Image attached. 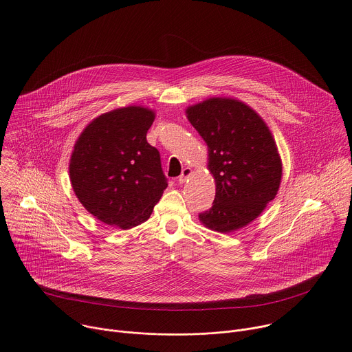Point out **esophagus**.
<instances>
[{
  "label": "esophagus",
  "instance_id": "1",
  "mask_svg": "<svg viewBox=\"0 0 352 352\" xmlns=\"http://www.w3.org/2000/svg\"><path fill=\"white\" fill-rule=\"evenodd\" d=\"M192 173H193V170L190 168V167H185L184 170H182V174L179 175V178H178V181H179V184H184L190 175H192Z\"/></svg>",
  "mask_w": 352,
  "mask_h": 352
}]
</instances>
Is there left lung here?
<instances>
[{"instance_id": "8db88e82", "label": "left lung", "mask_w": 352, "mask_h": 352, "mask_svg": "<svg viewBox=\"0 0 352 352\" xmlns=\"http://www.w3.org/2000/svg\"><path fill=\"white\" fill-rule=\"evenodd\" d=\"M186 118L208 148L215 181L212 207L199 215L215 232L230 233L255 221L274 200L283 162L262 116L232 97H210L186 108Z\"/></svg>"}]
</instances>
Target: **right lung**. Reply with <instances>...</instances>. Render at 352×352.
<instances>
[{"label":"right lung","mask_w":352,"mask_h":352,"mask_svg":"<svg viewBox=\"0 0 352 352\" xmlns=\"http://www.w3.org/2000/svg\"><path fill=\"white\" fill-rule=\"evenodd\" d=\"M155 111L129 105L94 118L79 134L69 181L79 203L105 225L131 229L148 221L167 179L146 133Z\"/></svg>","instance_id":"obj_1"}]
</instances>
